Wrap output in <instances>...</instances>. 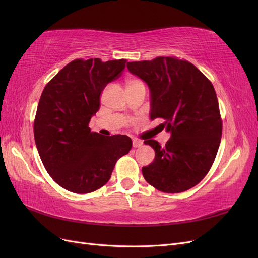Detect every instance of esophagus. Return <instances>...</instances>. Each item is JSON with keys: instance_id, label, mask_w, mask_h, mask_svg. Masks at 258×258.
Returning a JSON list of instances; mask_svg holds the SVG:
<instances>
[{"instance_id": "34e87169", "label": "esophagus", "mask_w": 258, "mask_h": 258, "mask_svg": "<svg viewBox=\"0 0 258 258\" xmlns=\"http://www.w3.org/2000/svg\"><path fill=\"white\" fill-rule=\"evenodd\" d=\"M143 144V142L141 141V140H138V139H132V145H134L135 148L137 147H141Z\"/></svg>"}]
</instances>
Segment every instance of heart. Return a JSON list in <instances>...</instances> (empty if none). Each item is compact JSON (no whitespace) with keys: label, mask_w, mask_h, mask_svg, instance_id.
Here are the masks:
<instances>
[{"label":"heart","mask_w":258,"mask_h":258,"mask_svg":"<svg viewBox=\"0 0 258 258\" xmlns=\"http://www.w3.org/2000/svg\"><path fill=\"white\" fill-rule=\"evenodd\" d=\"M139 85H143V83L140 80L136 79V77H127L126 81H124V87H126V90L134 88Z\"/></svg>","instance_id":"obj_1"}]
</instances>
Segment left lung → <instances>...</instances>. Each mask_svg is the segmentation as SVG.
I'll return each instance as SVG.
<instances>
[{"label":"left lung","mask_w":258,"mask_h":258,"mask_svg":"<svg viewBox=\"0 0 258 258\" xmlns=\"http://www.w3.org/2000/svg\"><path fill=\"white\" fill-rule=\"evenodd\" d=\"M131 74L150 89L154 120L171 135L165 146L155 140L144 143L155 159L142 168L147 183L163 192H182L196 186L213 165L222 138V120L212 83L185 60L158 57L128 62Z\"/></svg>","instance_id":"1"}]
</instances>
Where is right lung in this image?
<instances>
[{
	"instance_id": "add662e5",
	"label": "right lung",
	"mask_w": 258,
	"mask_h": 258,
	"mask_svg": "<svg viewBox=\"0 0 258 258\" xmlns=\"http://www.w3.org/2000/svg\"><path fill=\"white\" fill-rule=\"evenodd\" d=\"M126 62L74 60L42 92L34 120L36 148L48 174L69 191L99 189L111 178L116 161L131 150L129 137L104 138L88 127L99 111L101 92Z\"/></svg>"
}]
</instances>
